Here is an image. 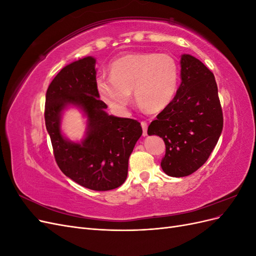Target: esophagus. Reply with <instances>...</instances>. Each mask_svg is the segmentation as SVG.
Segmentation results:
<instances>
[{"label": "esophagus", "instance_id": "esophagus-1", "mask_svg": "<svg viewBox=\"0 0 256 256\" xmlns=\"http://www.w3.org/2000/svg\"><path fill=\"white\" fill-rule=\"evenodd\" d=\"M141 126H142V129H143V136H147V127H148V125H147L146 122H141Z\"/></svg>", "mask_w": 256, "mask_h": 256}]
</instances>
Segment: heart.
I'll list each match as a JSON object with an SVG mask.
<instances>
[{"instance_id":"1","label":"heart","mask_w":256,"mask_h":256,"mask_svg":"<svg viewBox=\"0 0 256 256\" xmlns=\"http://www.w3.org/2000/svg\"><path fill=\"white\" fill-rule=\"evenodd\" d=\"M110 78L99 76V98L116 112H125L134 90L136 102L146 111H160L172 102L178 83V66L166 53L134 52L113 60Z\"/></svg>"}]
</instances>
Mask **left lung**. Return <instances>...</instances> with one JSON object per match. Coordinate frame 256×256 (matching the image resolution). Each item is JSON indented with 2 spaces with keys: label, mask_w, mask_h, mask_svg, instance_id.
<instances>
[{
  "label": "left lung",
  "mask_w": 256,
  "mask_h": 256,
  "mask_svg": "<svg viewBox=\"0 0 256 256\" xmlns=\"http://www.w3.org/2000/svg\"><path fill=\"white\" fill-rule=\"evenodd\" d=\"M182 83L176 95L147 129L166 144L161 160L172 177L194 173L210 156L223 128V114L214 74L190 54L180 58Z\"/></svg>",
  "instance_id": "obj_1"
}]
</instances>
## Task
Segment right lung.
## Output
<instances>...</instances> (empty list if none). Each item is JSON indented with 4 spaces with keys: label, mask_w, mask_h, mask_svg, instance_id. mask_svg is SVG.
<instances>
[{
    "label": "right lung",
    "mask_w": 256,
    "mask_h": 256,
    "mask_svg": "<svg viewBox=\"0 0 256 256\" xmlns=\"http://www.w3.org/2000/svg\"><path fill=\"white\" fill-rule=\"evenodd\" d=\"M95 64L94 58L86 56L56 74L46 94L44 120L60 171L85 188L108 191L125 182L129 157L143 131L138 120L106 112L108 106L96 90ZM69 105L80 107L88 118L80 144L61 134V114Z\"/></svg>",
    "instance_id": "obj_1"
}]
</instances>
